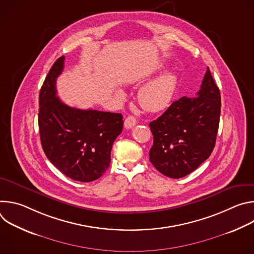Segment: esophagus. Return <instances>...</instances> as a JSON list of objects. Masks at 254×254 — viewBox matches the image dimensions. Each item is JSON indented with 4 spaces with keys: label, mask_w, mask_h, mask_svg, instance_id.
<instances>
[{
    "label": "esophagus",
    "mask_w": 254,
    "mask_h": 254,
    "mask_svg": "<svg viewBox=\"0 0 254 254\" xmlns=\"http://www.w3.org/2000/svg\"><path fill=\"white\" fill-rule=\"evenodd\" d=\"M136 124V120L134 117H127L125 121V127L126 128H131L132 127H134Z\"/></svg>",
    "instance_id": "1"
}]
</instances>
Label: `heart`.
Wrapping results in <instances>:
<instances>
[{"label": "heart", "instance_id": "1", "mask_svg": "<svg viewBox=\"0 0 254 254\" xmlns=\"http://www.w3.org/2000/svg\"><path fill=\"white\" fill-rule=\"evenodd\" d=\"M176 85L177 76L171 71L165 72L138 90V101L149 112L162 111L171 102Z\"/></svg>", "mask_w": 254, "mask_h": 254}]
</instances>
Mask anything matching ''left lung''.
I'll return each instance as SVG.
<instances>
[{
	"label": "left lung",
	"instance_id": "1",
	"mask_svg": "<svg viewBox=\"0 0 254 254\" xmlns=\"http://www.w3.org/2000/svg\"><path fill=\"white\" fill-rule=\"evenodd\" d=\"M221 97L209 67L196 97H181L150 123V161L163 175L179 179L195 171L215 147Z\"/></svg>",
	"mask_w": 254,
	"mask_h": 254
}]
</instances>
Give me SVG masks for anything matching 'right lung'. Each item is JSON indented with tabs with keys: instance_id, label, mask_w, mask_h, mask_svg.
Segmentation results:
<instances>
[{
	"instance_id": "add662e5",
	"label": "right lung",
	"mask_w": 254,
	"mask_h": 254,
	"mask_svg": "<svg viewBox=\"0 0 254 254\" xmlns=\"http://www.w3.org/2000/svg\"><path fill=\"white\" fill-rule=\"evenodd\" d=\"M64 59L55 61L40 89L41 144L62 174L79 182H92L110 167L113 144L123 130V116L63 103L56 96V79L63 71Z\"/></svg>"
}]
</instances>
